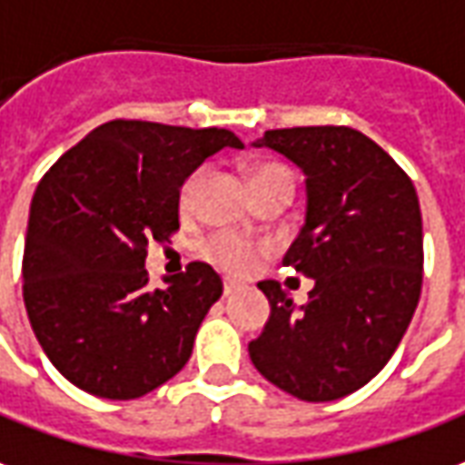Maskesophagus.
Returning a JSON list of instances; mask_svg holds the SVG:
<instances>
[{"label": "esophagus", "mask_w": 465, "mask_h": 465, "mask_svg": "<svg viewBox=\"0 0 465 465\" xmlns=\"http://www.w3.org/2000/svg\"><path fill=\"white\" fill-rule=\"evenodd\" d=\"M225 296H232V293H238L240 291V283L238 281H230V278H225Z\"/></svg>", "instance_id": "34e87169"}]
</instances>
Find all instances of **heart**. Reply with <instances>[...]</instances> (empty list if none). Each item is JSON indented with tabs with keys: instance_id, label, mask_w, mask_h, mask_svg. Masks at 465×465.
Masks as SVG:
<instances>
[{
	"instance_id": "obj_1",
	"label": "heart",
	"mask_w": 465,
	"mask_h": 465,
	"mask_svg": "<svg viewBox=\"0 0 465 465\" xmlns=\"http://www.w3.org/2000/svg\"><path fill=\"white\" fill-rule=\"evenodd\" d=\"M288 174L286 169L281 164H273V162H263V164H255L251 169V184L252 190L258 184H263L268 179L283 177ZM202 179H204V172L197 169L192 172L190 177L182 182L179 187V210L182 213H192L194 204H197V197H200L202 190ZM265 245L263 242H255V240L245 238V235H238V232H214L210 238L204 240L200 245V255L204 261H210L217 268H223L227 273L245 275L251 273L258 258L263 255Z\"/></svg>"
}]
</instances>
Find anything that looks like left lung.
<instances>
[{"mask_svg":"<svg viewBox=\"0 0 465 465\" xmlns=\"http://www.w3.org/2000/svg\"><path fill=\"white\" fill-rule=\"evenodd\" d=\"M255 146L306 174V223L283 265L313 288L296 309L281 283H258L271 319L248 344L251 360L293 398H344L390 361L420 301V202L398 162L357 129H273Z\"/></svg>","mask_w":465,"mask_h":465,"instance_id":"left-lung-1","label":"left lung"}]
</instances>
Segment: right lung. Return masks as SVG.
Returning <instances> with one entry per match:
<instances>
[{
	"instance_id": "obj_1",
	"label": "right lung",
	"mask_w": 465,
	"mask_h": 465,
	"mask_svg": "<svg viewBox=\"0 0 465 465\" xmlns=\"http://www.w3.org/2000/svg\"><path fill=\"white\" fill-rule=\"evenodd\" d=\"M227 129L116 118L40 179L22 258V296L47 360L108 400L152 392L187 364L202 319L223 296L213 265L190 263L149 288L146 248L179 230V187Z\"/></svg>"
}]
</instances>
